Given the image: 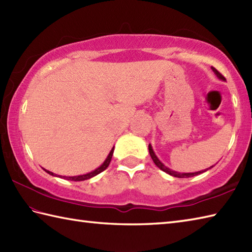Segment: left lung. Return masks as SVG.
Segmentation results:
<instances>
[{
  "label": "left lung",
  "mask_w": 252,
  "mask_h": 252,
  "mask_svg": "<svg viewBox=\"0 0 252 252\" xmlns=\"http://www.w3.org/2000/svg\"><path fill=\"white\" fill-rule=\"evenodd\" d=\"M211 69H212V71L215 72V74L216 76L220 79V80H222V81H225V78H224L222 74L219 72L216 68H213V67H211ZM148 151H149V155H151V157H152V159H153V161L155 162V164L157 165V167L160 169V170H162L163 172H165V173H168V174H170V175H172V176H174V178H180V179H185V178H191V176H195V175H198V174H201V173H203V172H206V171H208L209 169H211L213 165H211L210 168H208V169H205V170H201V171H197V172H176V171H173V170H171V169H169L168 167H165V165L160 161L159 160V158L156 156V154H155V152H154V149H153V146H152V144H149L148 145Z\"/></svg>",
  "instance_id": "left-lung-1"
}]
</instances>
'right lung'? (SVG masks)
<instances>
[{
  "instance_id": "right-lung-1",
  "label": "right lung",
  "mask_w": 252,
  "mask_h": 252,
  "mask_svg": "<svg viewBox=\"0 0 252 252\" xmlns=\"http://www.w3.org/2000/svg\"><path fill=\"white\" fill-rule=\"evenodd\" d=\"M114 149L115 147L111 148V151L109 152L108 156L106 157V159L104 160V162L101 163L98 168H96L95 170L91 171V172L89 173H85V174H81V175H76V176H63V175H58V174H55L51 172V171L44 169L45 172L49 173L50 175H53V176H57V178H62V179H65V180H69V181H74V182H78V181H85V180H89L91 178H93V176L99 174L100 172H103L104 170H106L107 168H108V165L111 161V157H112V154H114Z\"/></svg>"
}]
</instances>
